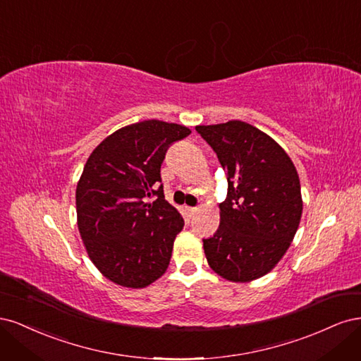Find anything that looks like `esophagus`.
Instances as JSON below:
<instances>
[{
    "label": "esophagus",
    "instance_id": "34e87169",
    "mask_svg": "<svg viewBox=\"0 0 361 361\" xmlns=\"http://www.w3.org/2000/svg\"><path fill=\"white\" fill-rule=\"evenodd\" d=\"M185 211H187V215L191 218V216H194V214L197 212V209H195V207H191V206H185Z\"/></svg>",
    "mask_w": 361,
    "mask_h": 361
}]
</instances>
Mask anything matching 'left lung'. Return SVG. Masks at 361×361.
Segmentation results:
<instances>
[{
    "label": "left lung",
    "instance_id": "8db88e82",
    "mask_svg": "<svg viewBox=\"0 0 361 361\" xmlns=\"http://www.w3.org/2000/svg\"><path fill=\"white\" fill-rule=\"evenodd\" d=\"M227 173L220 227L203 239L207 264L228 281L264 277L285 256L302 214L297 169L283 147L253 125L195 126Z\"/></svg>",
    "mask_w": 361,
    "mask_h": 361
}]
</instances>
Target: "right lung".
<instances>
[{
	"label": "right lung",
	"mask_w": 361,
	"mask_h": 361,
	"mask_svg": "<svg viewBox=\"0 0 361 361\" xmlns=\"http://www.w3.org/2000/svg\"><path fill=\"white\" fill-rule=\"evenodd\" d=\"M191 130L145 120L117 129L87 159L76 185V218L87 255L116 285L141 289L167 271L183 218L164 199L161 164ZM157 195L146 204L144 199Z\"/></svg>",
	"instance_id": "add662e5"
}]
</instances>
